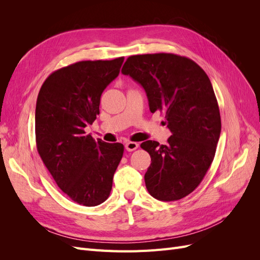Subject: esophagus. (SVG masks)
Returning <instances> with one entry per match:
<instances>
[{
    "instance_id": "esophagus-1",
    "label": "esophagus",
    "mask_w": 260,
    "mask_h": 260,
    "mask_svg": "<svg viewBox=\"0 0 260 260\" xmlns=\"http://www.w3.org/2000/svg\"><path fill=\"white\" fill-rule=\"evenodd\" d=\"M138 147H139V144L137 142H131V141H129V142L125 143V149H127L128 152L136 151Z\"/></svg>"
}]
</instances>
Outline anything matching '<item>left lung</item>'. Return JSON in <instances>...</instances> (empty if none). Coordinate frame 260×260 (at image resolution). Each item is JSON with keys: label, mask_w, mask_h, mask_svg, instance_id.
<instances>
[{"label": "left lung", "mask_w": 260, "mask_h": 260, "mask_svg": "<svg viewBox=\"0 0 260 260\" xmlns=\"http://www.w3.org/2000/svg\"><path fill=\"white\" fill-rule=\"evenodd\" d=\"M121 73L143 86L149 111L164 113L171 131L167 144H141L152 160L144 176L148 193L165 202L185 198L205 177L221 132L208 76L194 60L171 53L129 56Z\"/></svg>", "instance_id": "1"}]
</instances>
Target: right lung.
Returning <instances> with one entry per match:
<instances>
[{"label":"right lung","instance_id":"right-lung-1","mask_svg":"<svg viewBox=\"0 0 260 260\" xmlns=\"http://www.w3.org/2000/svg\"><path fill=\"white\" fill-rule=\"evenodd\" d=\"M124 57L82 60L55 70L43 82L36 106L37 149L60 190L83 206H98L112 191L123 155L84 128L100 114L101 95L119 75Z\"/></svg>","mask_w":260,"mask_h":260}]
</instances>
